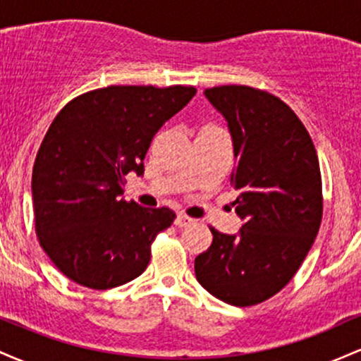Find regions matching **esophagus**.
I'll return each instance as SVG.
<instances>
[{
  "label": "esophagus",
  "mask_w": 361,
  "mask_h": 361,
  "mask_svg": "<svg viewBox=\"0 0 361 361\" xmlns=\"http://www.w3.org/2000/svg\"><path fill=\"white\" fill-rule=\"evenodd\" d=\"M190 224H193V219H190L188 215H185V214L176 215V221H175L176 227H186V226H190Z\"/></svg>",
  "instance_id": "obj_1"
}]
</instances>
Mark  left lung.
Masks as SVG:
<instances>
[{
  "instance_id": "8db88e82",
  "label": "left lung",
  "mask_w": 361,
  "mask_h": 361,
  "mask_svg": "<svg viewBox=\"0 0 361 361\" xmlns=\"http://www.w3.org/2000/svg\"><path fill=\"white\" fill-rule=\"evenodd\" d=\"M205 98L227 120L235 168L231 176L238 234L210 227L195 258L198 283L235 307L259 304L293 279L322 217L321 169L307 128L287 103L250 86H215Z\"/></svg>"
}]
</instances>
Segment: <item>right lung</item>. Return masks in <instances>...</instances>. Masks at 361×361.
I'll return each mask as SVG.
<instances>
[{
    "instance_id": "1",
    "label": "right lung",
    "mask_w": 361,
    "mask_h": 361,
    "mask_svg": "<svg viewBox=\"0 0 361 361\" xmlns=\"http://www.w3.org/2000/svg\"><path fill=\"white\" fill-rule=\"evenodd\" d=\"M193 86H109L62 109L37 152L32 195L40 246L69 280L106 290L137 279L175 212L126 202V176L144 173L156 132Z\"/></svg>"
}]
</instances>
